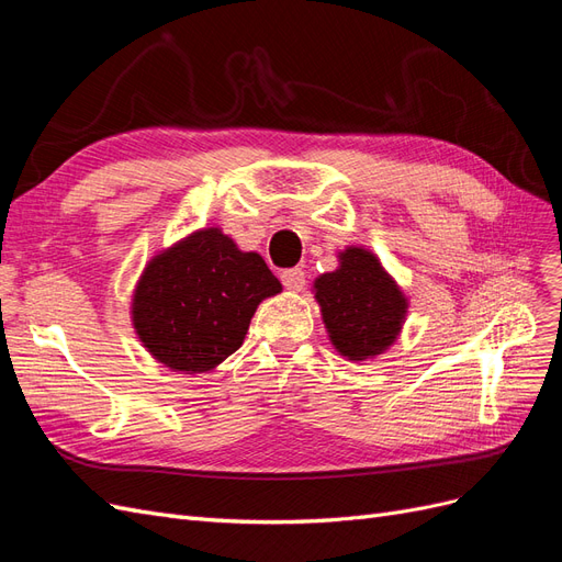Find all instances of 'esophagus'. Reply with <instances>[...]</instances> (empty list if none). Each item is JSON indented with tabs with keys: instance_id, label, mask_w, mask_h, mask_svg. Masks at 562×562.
<instances>
[{
	"instance_id": "obj_1",
	"label": "esophagus",
	"mask_w": 562,
	"mask_h": 562,
	"mask_svg": "<svg viewBox=\"0 0 562 562\" xmlns=\"http://www.w3.org/2000/svg\"><path fill=\"white\" fill-rule=\"evenodd\" d=\"M281 281H283V285L288 288V291H293V293L302 291L304 283H307V279H304V271L297 269V267L281 271Z\"/></svg>"
}]
</instances>
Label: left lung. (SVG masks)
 <instances>
[{"mask_svg": "<svg viewBox=\"0 0 562 562\" xmlns=\"http://www.w3.org/2000/svg\"><path fill=\"white\" fill-rule=\"evenodd\" d=\"M339 267L314 281V297L333 347L349 361L384 353L403 328L407 300L375 252L349 246Z\"/></svg>", "mask_w": 562, "mask_h": 562, "instance_id": "1", "label": "left lung"}]
</instances>
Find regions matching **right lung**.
<instances>
[{"mask_svg":"<svg viewBox=\"0 0 562 562\" xmlns=\"http://www.w3.org/2000/svg\"><path fill=\"white\" fill-rule=\"evenodd\" d=\"M281 293L258 252L206 227L151 258L133 291V328L176 372H209L244 345L265 297Z\"/></svg>","mask_w":562,"mask_h":562,"instance_id":"1","label":"right lung"}]
</instances>
